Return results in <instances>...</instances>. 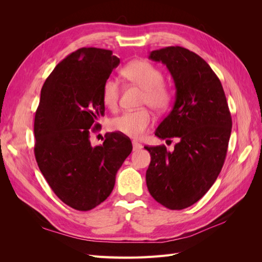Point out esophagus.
<instances>
[{
    "mask_svg": "<svg viewBox=\"0 0 262 262\" xmlns=\"http://www.w3.org/2000/svg\"><path fill=\"white\" fill-rule=\"evenodd\" d=\"M132 145H133V150H139L142 148V144H140L137 141H133Z\"/></svg>",
    "mask_w": 262,
    "mask_h": 262,
    "instance_id": "34e87169",
    "label": "esophagus"
}]
</instances>
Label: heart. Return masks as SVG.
Listing matches in <instances>:
<instances>
[{"instance_id": "heart-1", "label": "heart", "mask_w": 262, "mask_h": 262, "mask_svg": "<svg viewBox=\"0 0 262 262\" xmlns=\"http://www.w3.org/2000/svg\"><path fill=\"white\" fill-rule=\"evenodd\" d=\"M121 75L125 81L141 87L144 91L142 104L148 105L156 112H163L171 100V92L163 84L164 76L162 71L144 60L129 62L121 70ZM120 96V86L113 77H109L102 84L101 100L109 109L115 110ZM153 123V116L146 108L129 110L116 117L112 126L119 133L126 137L139 139L146 132Z\"/></svg>"}]
</instances>
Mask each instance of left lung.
I'll list each match as a JSON object with an SVG mask.
<instances>
[{"mask_svg": "<svg viewBox=\"0 0 262 262\" xmlns=\"http://www.w3.org/2000/svg\"><path fill=\"white\" fill-rule=\"evenodd\" d=\"M148 59L166 66L176 89L171 112L155 136L177 138L178 143L172 152L164 145L145 146L150 154L146 186L165 208L182 210L199 201L221 172L232 131L231 113L219 77L194 52L166 47L150 52Z\"/></svg>", "mask_w": 262, "mask_h": 262, "instance_id": "8db88e82", "label": "left lung"}]
</instances>
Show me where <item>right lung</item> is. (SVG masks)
Listing matches in <instances>:
<instances>
[{"mask_svg": "<svg viewBox=\"0 0 262 262\" xmlns=\"http://www.w3.org/2000/svg\"><path fill=\"white\" fill-rule=\"evenodd\" d=\"M119 63L110 50L81 48L54 68L41 89L34 124L36 161L59 199L78 211L107 199L132 150L130 139L118 132L101 145L90 140L105 113L102 84Z\"/></svg>", "mask_w": 262, "mask_h": 262, "instance_id": "1", "label": "right lung"}]
</instances>
